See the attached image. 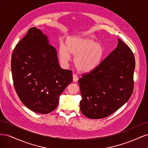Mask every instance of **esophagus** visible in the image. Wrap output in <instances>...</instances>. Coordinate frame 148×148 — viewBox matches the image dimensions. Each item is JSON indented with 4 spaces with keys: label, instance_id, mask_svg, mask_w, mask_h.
I'll use <instances>...</instances> for the list:
<instances>
[{
    "label": "esophagus",
    "instance_id": "1",
    "mask_svg": "<svg viewBox=\"0 0 148 148\" xmlns=\"http://www.w3.org/2000/svg\"><path fill=\"white\" fill-rule=\"evenodd\" d=\"M78 80V77L75 74H73V81L74 82H77Z\"/></svg>",
    "mask_w": 148,
    "mask_h": 148
}]
</instances>
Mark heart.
<instances>
[{"instance_id": "1", "label": "heart", "mask_w": 148, "mask_h": 148, "mask_svg": "<svg viewBox=\"0 0 148 148\" xmlns=\"http://www.w3.org/2000/svg\"><path fill=\"white\" fill-rule=\"evenodd\" d=\"M70 55L74 56V64L77 70L86 73L100 64L104 55V49L101 43L90 38L70 36L66 39L65 46L60 45L59 47V57L62 65H68Z\"/></svg>"}]
</instances>
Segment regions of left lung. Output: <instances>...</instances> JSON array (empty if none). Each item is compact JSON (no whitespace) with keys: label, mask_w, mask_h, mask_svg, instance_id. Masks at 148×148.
Masks as SVG:
<instances>
[{"label":"left lung","mask_w":148,"mask_h":148,"mask_svg":"<svg viewBox=\"0 0 148 148\" xmlns=\"http://www.w3.org/2000/svg\"><path fill=\"white\" fill-rule=\"evenodd\" d=\"M135 69L133 53L118 39L115 50L95 70L78 79L82 114L89 119H102L125 104L133 91Z\"/></svg>","instance_id":"left-lung-1"}]
</instances>
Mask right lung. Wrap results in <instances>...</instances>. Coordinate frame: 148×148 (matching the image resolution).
<instances>
[{"mask_svg": "<svg viewBox=\"0 0 148 148\" xmlns=\"http://www.w3.org/2000/svg\"><path fill=\"white\" fill-rule=\"evenodd\" d=\"M11 68L18 96L26 107L38 114L56 109L60 95L73 80L72 71L61 68L56 49L36 27L29 29L16 45Z\"/></svg>", "mask_w": 148, "mask_h": 148, "instance_id": "obj_1", "label": "right lung"}]
</instances>
